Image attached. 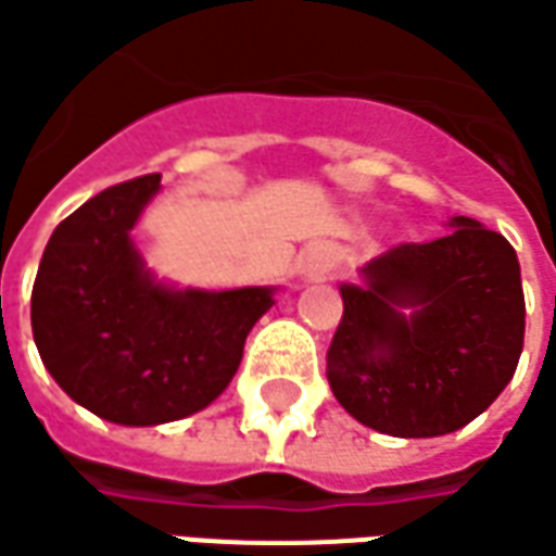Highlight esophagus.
<instances>
[{"label": "esophagus", "mask_w": 556, "mask_h": 556, "mask_svg": "<svg viewBox=\"0 0 556 556\" xmlns=\"http://www.w3.org/2000/svg\"><path fill=\"white\" fill-rule=\"evenodd\" d=\"M328 267H331V252H328V247L316 243V247H309L307 252H304V262H301L304 277L323 279L328 274Z\"/></svg>", "instance_id": "obj_1"}]
</instances>
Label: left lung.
Masks as SVG:
<instances>
[{
    "instance_id": "1",
    "label": "left lung",
    "mask_w": 556,
    "mask_h": 556,
    "mask_svg": "<svg viewBox=\"0 0 556 556\" xmlns=\"http://www.w3.org/2000/svg\"><path fill=\"white\" fill-rule=\"evenodd\" d=\"M341 286L328 383L362 426L395 438L463 429L496 402L523 350V286L511 243L456 215L432 243H402Z\"/></svg>"
}]
</instances>
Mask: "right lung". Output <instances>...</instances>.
I'll return each mask as SVG.
<instances>
[{
  "label": "right lung",
  "mask_w": 556,
  "mask_h": 556,
  "mask_svg": "<svg viewBox=\"0 0 556 556\" xmlns=\"http://www.w3.org/2000/svg\"><path fill=\"white\" fill-rule=\"evenodd\" d=\"M161 173L112 185L51 233L33 286V338L72 402L121 426L182 420L240 368L274 289H169L146 270L130 230Z\"/></svg>",
  "instance_id": "obj_1"
}]
</instances>
